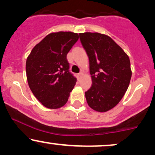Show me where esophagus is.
I'll return each mask as SVG.
<instances>
[{"label": "esophagus", "instance_id": "obj_1", "mask_svg": "<svg viewBox=\"0 0 155 155\" xmlns=\"http://www.w3.org/2000/svg\"><path fill=\"white\" fill-rule=\"evenodd\" d=\"M82 76H83V73L82 72L79 73V74H78V75H77L78 78H79V79H80V78H81Z\"/></svg>", "mask_w": 155, "mask_h": 155}]
</instances>
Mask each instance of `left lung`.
Segmentation results:
<instances>
[{
  "label": "left lung",
  "mask_w": 155,
  "mask_h": 155,
  "mask_svg": "<svg viewBox=\"0 0 155 155\" xmlns=\"http://www.w3.org/2000/svg\"><path fill=\"white\" fill-rule=\"evenodd\" d=\"M90 62L92 84L85 92L90 108L106 112L117 106L127 91L132 71L128 55L111 37L99 33H79Z\"/></svg>",
  "instance_id": "8db88e82"
}]
</instances>
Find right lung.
Listing matches in <instances>:
<instances>
[{
  "mask_svg": "<svg viewBox=\"0 0 155 155\" xmlns=\"http://www.w3.org/2000/svg\"><path fill=\"white\" fill-rule=\"evenodd\" d=\"M79 39L78 33H51L37 44L26 60L28 85L43 106L51 109L67 103L76 79L69 72L67 54Z\"/></svg>",
  "mask_w": 155,
  "mask_h": 155,
  "instance_id": "obj_1",
  "label": "right lung"
}]
</instances>
